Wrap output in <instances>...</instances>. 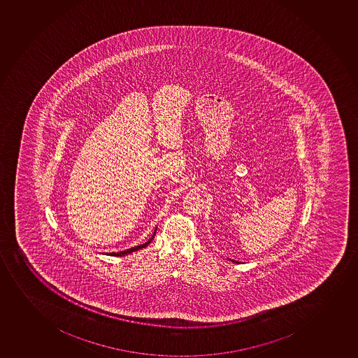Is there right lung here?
<instances>
[{
  "mask_svg": "<svg viewBox=\"0 0 358 358\" xmlns=\"http://www.w3.org/2000/svg\"><path fill=\"white\" fill-rule=\"evenodd\" d=\"M155 234H156V231H155L154 235L151 236L145 243H143V245H139V246L132 247L130 250H122V252H118V253H110V255H113V257H124V255H127V254L132 253V252H135V250H141V248H144V247L148 246L149 243L152 241V238H155Z\"/></svg>",
  "mask_w": 358,
  "mask_h": 358,
  "instance_id": "right-lung-1",
  "label": "right lung"
}]
</instances>
